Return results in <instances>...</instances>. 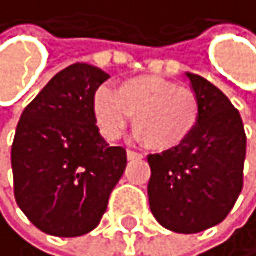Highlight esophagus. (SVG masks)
Wrapping results in <instances>:
<instances>
[{"mask_svg":"<svg viewBox=\"0 0 256 256\" xmlns=\"http://www.w3.org/2000/svg\"><path fill=\"white\" fill-rule=\"evenodd\" d=\"M126 156H128V160H130V161H140V160H143V158H144L143 154H141V152L133 151V150H128Z\"/></svg>","mask_w":256,"mask_h":256,"instance_id":"1","label":"esophagus"}]
</instances>
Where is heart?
<instances>
[{"mask_svg":"<svg viewBox=\"0 0 256 256\" xmlns=\"http://www.w3.org/2000/svg\"><path fill=\"white\" fill-rule=\"evenodd\" d=\"M95 123L108 141L123 134L133 118L134 136L156 151L176 150L186 143L199 123L200 102L196 92L154 76L122 80L100 88L92 102Z\"/></svg>","mask_w":256,"mask_h":256,"instance_id":"heart-1","label":"heart"}]
</instances>
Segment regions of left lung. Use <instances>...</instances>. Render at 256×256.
Instances as JSON below:
<instances>
[{
  "instance_id": "8db88e82",
  "label": "left lung",
  "mask_w": 256,
  "mask_h": 256,
  "mask_svg": "<svg viewBox=\"0 0 256 256\" xmlns=\"http://www.w3.org/2000/svg\"><path fill=\"white\" fill-rule=\"evenodd\" d=\"M200 102L199 123L190 138L150 154V207L162 227L197 234L226 218L244 188L246 136L230 100L204 77L186 74Z\"/></svg>"
}]
</instances>
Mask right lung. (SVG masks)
<instances>
[{"label": "right lung", "instance_id": "right-lung-1", "mask_svg": "<svg viewBox=\"0 0 256 256\" xmlns=\"http://www.w3.org/2000/svg\"><path fill=\"white\" fill-rule=\"evenodd\" d=\"M108 74L74 64L24 108L11 150L14 197L44 234L80 237L106 212L126 168V151L110 146L95 123L92 102Z\"/></svg>", "mask_w": 256, "mask_h": 256}]
</instances>
